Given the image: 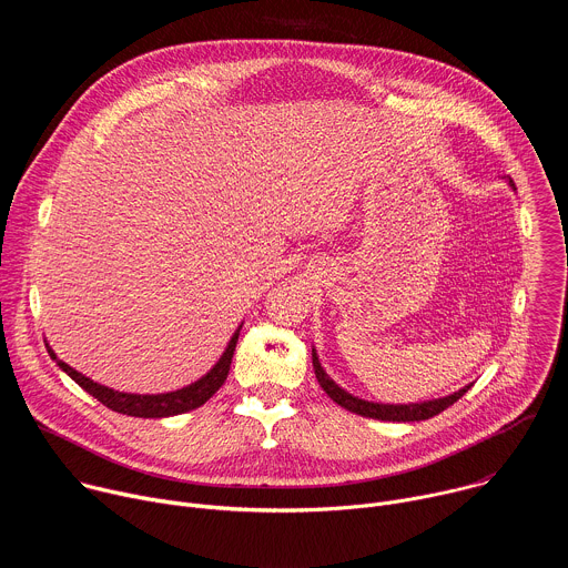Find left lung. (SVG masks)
I'll return each mask as SVG.
<instances>
[{
	"label": "left lung",
	"mask_w": 568,
	"mask_h": 568,
	"mask_svg": "<svg viewBox=\"0 0 568 568\" xmlns=\"http://www.w3.org/2000/svg\"><path fill=\"white\" fill-rule=\"evenodd\" d=\"M510 186L515 189L513 180H510ZM312 366H314V375L321 384V388L328 393V397H333L339 407L357 414V416H364V418H375V420H390V423H414V420H429L434 416H438L440 412H445L447 407H452L454 402H458L467 390L469 386L447 395V397H438V399H429V402H420V404H377V402H366V399H359V397H353L351 393H346L344 388H339L326 373H323L318 359H316V353L312 351Z\"/></svg>",
	"instance_id": "1"
}]
</instances>
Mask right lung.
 Segmentation results:
<instances>
[{"instance_id": "obj_1", "label": "right lung", "mask_w": 568, "mask_h": 568, "mask_svg": "<svg viewBox=\"0 0 568 568\" xmlns=\"http://www.w3.org/2000/svg\"><path fill=\"white\" fill-rule=\"evenodd\" d=\"M237 344V333L231 337L224 355L220 357V362L195 384L173 390V393H161V395H136V393H119L114 388L101 386L97 382H92L90 377L80 375L78 371H73L71 366H67L62 359L55 357V353L51 348L49 355L51 359H55V364L80 386L85 388L90 395H94L101 404H105L108 409L123 414V416H132V418H166V416H178L191 409L202 407V404L224 384L229 368H231V359H233V351Z\"/></svg>"}]
</instances>
